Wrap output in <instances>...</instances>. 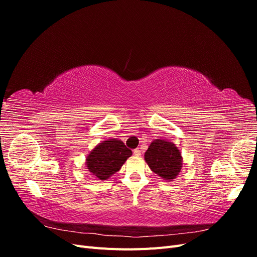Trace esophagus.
<instances>
[{
	"mask_svg": "<svg viewBox=\"0 0 257 257\" xmlns=\"http://www.w3.org/2000/svg\"><path fill=\"white\" fill-rule=\"evenodd\" d=\"M141 153H142V151H141V149H139V148H136V149L134 150V154L136 155V157H139V155H141Z\"/></svg>",
	"mask_w": 257,
	"mask_h": 257,
	"instance_id": "34e87169",
	"label": "esophagus"
}]
</instances>
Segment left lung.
<instances>
[{"label": "left lung", "mask_w": 257, "mask_h": 257, "mask_svg": "<svg viewBox=\"0 0 257 257\" xmlns=\"http://www.w3.org/2000/svg\"><path fill=\"white\" fill-rule=\"evenodd\" d=\"M145 161L153 173L165 181H173L180 174L183 159L178 147L167 139H154L145 153Z\"/></svg>", "instance_id": "left-lung-1"}]
</instances>
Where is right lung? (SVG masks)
<instances>
[{"mask_svg":"<svg viewBox=\"0 0 257 257\" xmlns=\"http://www.w3.org/2000/svg\"><path fill=\"white\" fill-rule=\"evenodd\" d=\"M131 155L132 151L122 141L109 138L90 151L85 159V168L93 177L99 180H107L120 170Z\"/></svg>","mask_w":257,"mask_h":257,"instance_id":"add662e5","label":"right lung"}]
</instances>
